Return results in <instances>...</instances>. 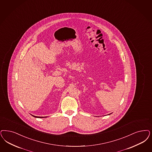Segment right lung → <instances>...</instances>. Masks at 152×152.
<instances>
[{
  "mask_svg": "<svg viewBox=\"0 0 152 152\" xmlns=\"http://www.w3.org/2000/svg\"><path fill=\"white\" fill-rule=\"evenodd\" d=\"M32 116H34V117H37V118H42V117H37V116H34V115H32Z\"/></svg>",
  "mask_w": 152,
  "mask_h": 152,
  "instance_id": "obj_1",
  "label": "right lung"
}]
</instances>
